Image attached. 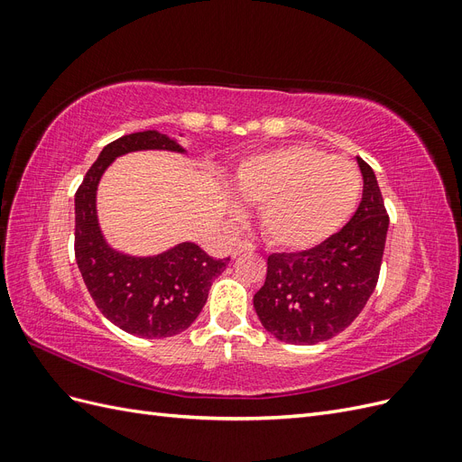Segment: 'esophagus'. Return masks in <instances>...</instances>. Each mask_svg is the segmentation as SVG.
I'll list each match as a JSON object with an SVG mask.
<instances>
[{"mask_svg": "<svg viewBox=\"0 0 462 462\" xmlns=\"http://www.w3.org/2000/svg\"><path fill=\"white\" fill-rule=\"evenodd\" d=\"M250 250H254L253 243L243 241V243H239V245H235V246H233L231 254H233V256H239V254H243V253H250Z\"/></svg>", "mask_w": 462, "mask_h": 462, "instance_id": "obj_1", "label": "esophagus"}]
</instances>
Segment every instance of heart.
Segmentation results:
<instances>
[{
  "label": "heart",
  "mask_w": 462,
  "mask_h": 462,
  "mask_svg": "<svg viewBox=\"0 0 462 462\" xmlns=\"http://www.w3.org/2000/svg\"><path fill=\"white\" fill-rule=\"evenodd\" d=\"M235 189L260 204L268 239L289 250L318 246L355 214L362 177L356 165L314 146H285L241 163Z\"/></svg>",
  "instance_id": "obj_1"
}]
</instances>
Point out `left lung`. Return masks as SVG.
<instances>
[{
    "label": "left lung",
    "mask_w": 462,
    "mask_h": 462,
    "mask_svg": "<svg viewBox=\"0 0 462 462\" xmlns=\"http://www.w3.org/2000/svg\"><path fill=\"white\" fill-rule=\"evenodd\" d=\"M356 162L365 190L351 221L314 248L268 256L254 310L279 341L314 345L335 337L353 324L375 289L389 216L374 170Z\"/></svg>",
    "instance_id": "obj_1"
}]
</instances>
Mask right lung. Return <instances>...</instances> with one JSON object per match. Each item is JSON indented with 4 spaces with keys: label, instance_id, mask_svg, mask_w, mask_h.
Here are the masks:
<instances>
[{
    "label": "right lung",
    "instance_id": "obj_1",
    "mask_svg": "<svg viewBox=\"0 0 462 462\" xmlns=\"http://www.w3.org/2000/svg\"><path fill=\"white\" fill-rule=\"evenodd\" d=\"M138 150L183 153L175 138L158 131L125 134L109 143L75 194V258L92 300L111 324L144 339L171 337L190 328L214 279L229 258L216 260L194 243L156 256H129L111 248L96 216V190L116 158Z\"/></svg>",
    "mask_w": 462,
    "mask_h": 462
}]
</instances>
